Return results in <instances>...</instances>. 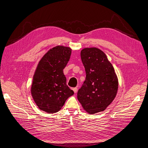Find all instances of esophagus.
Wrapping results in <instances>:
<instances>
[{"label":"esophagus","instance_id":"esophagus-1","mask_svg":"<svg viewBox=\"0 0 148 148\" xmlns=\"http://www.w3.org/2000/svg\"><path fill=\"white\" fill-rule=\"evenodd\" d=\"M73 90L74 91V92H75V93H76V92H77V88H76V87H75V88H73Z\"/></svg>","mask_w":148,"mask_h":148}]
</instances>
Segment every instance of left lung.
I'll use <instances>...</instances> for the list:
<instances>
[{
	"instance_id": "obj_1",
	"label": "left lung",
	"mask_w": 148,
	"mask_h": 148,
	"mask_svg": "<svg viewBox=\"0 0 148 148\" xmlns=\"http://www.w3.org/2000/svg\"><path fill=\"white\" fill-rule=\"evenodd\" d=\"M86 78L78 90L77 99L90 114L102 112L115 97L118 80L106 55L96 47L85 48L80 53Z\"/></svg>"
}]
</instances>
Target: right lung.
Wrapping results in <instances>:
<instances>
[{
    "label": "right lung",
    "mask_w": 148,
    "mask_h": 148,
    "mask_svg": "<svg viewBox=\"0 0 148 148\" xmlns=\"http://www.w3.org/2000/svg\"><path fill=\"white\" fill-rule=\"evenodd\" d=\"M71 49L56 46L40 60L33 79L31 93L40 110L48 113L59 111L74 91L66 85L63 69L70 59Z\"/></svg>",
    "instance_id": "right-lung-1"
}]
</instances>
